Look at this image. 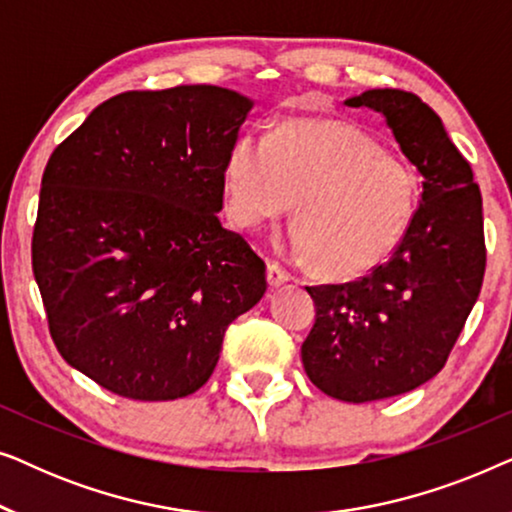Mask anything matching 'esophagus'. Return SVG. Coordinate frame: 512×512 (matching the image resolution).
<instances>
[{
  "instance_id": "1",
  "label": "esophagus",
  "mask_w": 512,
  "mask_h": 512,
  "mask_svg": "<svg viewBox=\"0 0 512 512\" xmlns=\"http://www.w3.org/2000/svg\"><path fill=\"white\" fill-rule=\"evenodd\" d=\"M268 282L270 286H282L284 282H289V272L277 261H268Z\"/></svg>"
}]
</instances>
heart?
Masks as SVG:
<instances>
[{
  "label": "heart",
  "mask_w": 512,
  "mask_h": 512,
  "mask_svg": "<svg viewBox=\"0 0 512 512\" xmlns=\"http://www.w3.org/2000/svg\"><path fill=\"white\" fill-rule=\"evenodd\" d=\"M223 188L240 228L263 226L296 205L293 247L333 279L361 277L387 261L410 233L419 205L408 160L331 118L286 121L268 139L237 135Z\"/></svg>",
  "instance_id": "b5f03b06"
}]
</instances>
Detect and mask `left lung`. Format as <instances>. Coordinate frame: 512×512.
<instances>
[{"label": "left lung", "mask_w": 512, "mask_h": 512, "mask_svg": "<svg viewBox=\"0 0 512 512\" xmlns=\"http://www.w3.org/2000/svg\"><path fill=\"white\" fill-rule=\"evenodd\" d=\"M345 104L380 111L422 172L415 221L387 263L356 282L307 286L317 305L300 347L307 377L328 396L368 403L443 370L480 296L487 247L480 186L436 111L396 88L366 90Z\"/></svg>", "instance_id": "obj_1"}]
</instances>
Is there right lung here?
Instances as JSON below:
<instances>
[{"instance_id": "add662e5", "label": "right lung", "mask_w": 512, "mask_h": 512, "mask_svg": "<svg viewBox=\"0 0 512 512\" xmlns=\"http://www.w3.org/2000/svg\"><path fill=\"white\" fill-rule=\"evenodd\" d=\"M249 109L219 86L128 90L48 158L34 279L62 359L111 394L198 391L230 321L268 289L263 258L216 216Z\"/></svg>"}]
</instances>
